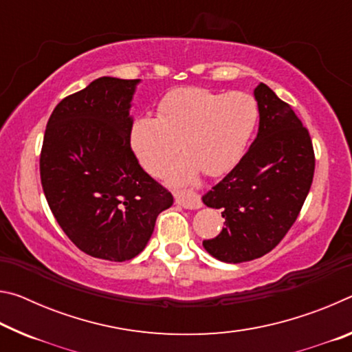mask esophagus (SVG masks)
Listing matches in <instances>:
<instances>
[{"instance_id":"34e87169","label":"esophagus","mask_w":352,"mask_h":352,"mask_svg":"<svg viewBox=\"0 0 352 352\" xmlns=\"http://www.w3.org/2000/svg\"><path fill=\"white\" fill-rule=\"evenodd\" d=\"M175 201L178 205L186 208V210H199V208H201L199 195L192 192V190H180V192H177Z\"/></svg>"}]
</instances>
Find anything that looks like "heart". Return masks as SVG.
Segmentation results:
<instances>
[{
	"label": "heart",
	"mask_w": 352,
	"mask_h": 352,
	"mask_svg": "<svg viewBox=\"0 0 352 352\" xmlns=\"http://www.w3.org/2000/svg\"><path fill=\"white\" fill-rule=\"evenodd\" d=\"M258 104L247 93H219L182 87L164 94L158 116H136L130 147L148 174H162L180 148L184 152L164 174L170 186L192 183L200 170L219 177L241 162L258 122Z\"/></svg>",
	"instance_id": "1"
}]
</instances>
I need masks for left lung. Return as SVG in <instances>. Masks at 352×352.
Here are the masks:
<instances>
[{
  "instance_id": "left-lung-1",
  "label": "left lung",
  "mask_w": 352,
  "mask_h": 352,
  "mask_svg": "<svg viewBox=\"0 0 352 352\" xmlns=\"http://www.w3.org/2000/svg\"><path fill=\"white\" fill-rule=\"evenodd\" d=\"M253 94L258 135L236 168L201 197L225 219V228L204 247L228 264L258 259L281 242L301 211L315 169L311 136L292 107L265 83Z\"/></svg>"
}]
</instances>
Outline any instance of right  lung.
I'll return each mask as SVG.
<instances>
[{
	"mask_svg": "<svg viewBox=\"0 0 352 352\" xmlns=\"http://www.w3.org/2000/svg\"><path fill=\"white\" fill-rule=\"evenodd\" d=\"M141 80L99 77L65 98L46 124L40 155L45 197L71 242L93 258L138 256L158 214L174 204L130 147V115Z\"/></svg>",
	"mask_w": 352,
	"mask_h": 352,
	"instance_id": "obj_1",
	"label": "right lung"
}]
</instances>
